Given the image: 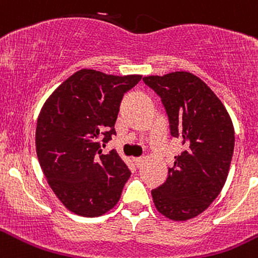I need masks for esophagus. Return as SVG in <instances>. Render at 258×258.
<instances>
[{"label":"esophagus","instance_id":"obj_1","mask_svg":"<svg viewBox=\"0 0 258 258\" xmlns=\"http://www.w3.org/2000/svg\"><path fill=\"white\" fill-rule=\"evenodd\" d=\"M144 161H145L144 159H139V157H136V159H134V162H135V165H136L137 167H141V165L144 164Z\"/></svg>","mask_w":258,"mask_h":258}]
</instances>
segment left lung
I'll use <instances>...</instances> for the list:
<instances>
[{"label": "left lung", "instance_id": "1", "mask_svg": "<svg viewBox=\"0 0 258 258\" xmlns=\"http://www.w3.org/2000/svg\"><path fill=\"white\" fill-rule=\"evenodd\" d=\"M161 98L174 137L185 150L175 156L166 181L151 191L155 207L175 222L203 213L226 184L234 149V127L217 94L189 72L144 77Z\"/></svg>", "mask_w": 258, "mask_h": 258}]
</instances>
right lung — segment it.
<instances>
[{"label":"right lung","mask_w":258,"mask_h":258,"mask_svg":"<svg viewBox=\"0 0 258 258\" xmlns=\"http://www.w3.org/2000/svg\"><path fill=\"white\" fill-rule=\"evenodd\" d=\"M142 76H112L81 69L45 101L37 117L35 144L42 172L55 196L77 216H103L121 198L130 170L108 142L122 97Z\"/></svg>","instance_id":"obj_1"}]
</instances>
